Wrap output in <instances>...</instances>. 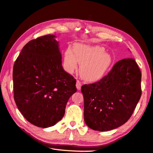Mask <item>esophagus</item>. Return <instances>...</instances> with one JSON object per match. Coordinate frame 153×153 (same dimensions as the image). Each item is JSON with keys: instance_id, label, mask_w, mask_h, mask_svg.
<instances>
[{"instance_id": "obj_1", "label": "esophagus", "mask_w": 153, "mask_h": 153, "mask_svg": "<svg viewBox=\"0 0 153 153\" xmlns=\"http://www.w3.org/2000/svg\"><path fill=\"white\" fill-rule=\"evenodd\" d=\"M81 87H82V83L81 82L79 81V80H77L76 82V88L77 90H80L81 89Z\"/></svg>"}]
</instances>
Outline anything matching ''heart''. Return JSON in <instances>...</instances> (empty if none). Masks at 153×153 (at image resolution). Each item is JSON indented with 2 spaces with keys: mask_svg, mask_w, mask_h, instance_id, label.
I'll list each match as a JSON object with an SVG mask.
<instances>
[{
  "mask_svg": "<svg viewBox=\"0 0 153 153\" xmlns=\"http://www.w3.org/2000/svg\"><path fill=\"white\" fill-rule=\"evenodd\" d=\"M74 50L68 48L63 59L64 68L73 73L80 65V74L87 81L94 82L102 78L112 63L111 55L105 51L104 47L88 44H75Z\"/></svg>",
  "mask_w": 153,
  "mask_h": 153,
  "instance_id": "b5f03b06",
  "label": "heart"
}]
</instances>
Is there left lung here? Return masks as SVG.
Listing matches in <instances>:
<instances>
[{
	"mask_svg": "<svg viewBox=\"0 0 153 153\" xmlns=\"http://www.w3.org/2000/svg\"><path fill=\"white\" fill-rule=\"evenodd\" d=\"M141 71L132 58L118 61L107 76L82 86L84 120L88 127L108 131L126 123L140 98Z\"/></svg>",
	"mask_w": 153,
	"mask_h": 153,
	"instance_id": "left-lung-1",
	"label": "left lung"
}]
</instances>
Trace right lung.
Segmentation results:
<instances>
[{"label":"right lung","mask_w":153,"mask_h":153,"mask_svg":"<svg viewBox=\"0 0 153 153\" xmlns=\"http://www.w3.org/2000/svg\"><path fill=\"white\" fill-rule=\"evenodd\" d=\"M54 35L41 36L23 47L13 66L14 99L27 121L48 128L62 120L76 92V80L63 69Z\"/></svg>","instance_id":"add662e5"}]
</instances>
